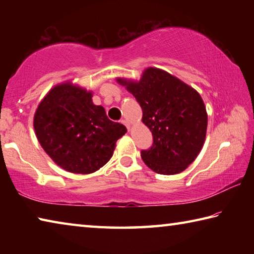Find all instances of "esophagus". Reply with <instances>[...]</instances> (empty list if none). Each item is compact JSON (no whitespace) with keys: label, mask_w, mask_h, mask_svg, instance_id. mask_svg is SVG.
<instances>
[{"label":"esophagus","mask_w":254,"mask_h":254,"mask_svg":"<svg viewBox=\"0 0 254 254\" xmlns=\"http://www.w3.org/2000/svg\"><path fill=\"white\" fill-rule=\"evenodd\" d=\"M121 123H123L124 126H126V127H127V130H130V123H128V122L127 121V120H122Z\"/></svg>","instance_id":"34e87169"}]
</instances>
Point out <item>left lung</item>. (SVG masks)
Wrapping results in <instances>:
<instances>
[{"instance_id":"8db88e82","label":"left lung","mask_w":254,"mask_h":254,"mask_svg":"<svg viewBox=\"0 0 254 254\" xmlns=\"http://www.w3.org/2000/svg\"><path fill=\"white\" fill-rule=\"evenodd\" d=\"M142 109V122L153 136L141 151L150 169L160 175L184 171L198 156L207 130L204 102L194 88L165 70L150 67L139 81L118 78Z\"/></svg>"}]
</instances>
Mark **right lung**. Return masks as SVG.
Returning a JSON list of instances; mask_svg holds the SVG:
<instances>
[{
  "mask_svg": "<svg viewBox=\"0 0 254 254\" xmlns=\"http://www.w3.org/2000/svg\"><path fill=\"white\" fill-rule=\"evenodd\" d=\"M92 93L70 83L55 86L40 102L33 119L38 141L59 167L72 174H92L113 156L127 132L94 105Z\"/></svg>",
  "mask_w": 254,
  "mask_h": 254,
  "instance_id": "add662e5",
  "label": "right lung"
}]
</instances>
